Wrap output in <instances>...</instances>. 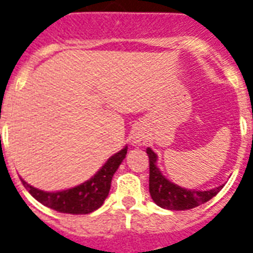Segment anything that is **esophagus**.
I'll return each instance as SVG.
<instances>
[{"label": "esophagus", "instance_id": "1", "mask_svg": "<svg viewBox=\"0 0 253 253\" xmlns=\"http://www.w3.org/2000/svg\"><path fill=\"white\" fill-rule=\"evenodd\" d=\"M145 136L144 134H142V133H136V134H133V138H132V142H133V145H138V146H140V145H142V144H145Z\"/></svg>", "mask_w": 253, "mask_h": 253}]
</instances>
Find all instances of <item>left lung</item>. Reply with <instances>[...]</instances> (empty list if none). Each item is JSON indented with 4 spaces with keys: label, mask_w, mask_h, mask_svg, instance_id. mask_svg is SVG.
I'll list each match as a JSON object with an SVG mask.
<instances>
[{
    "label": "left lung",
    "mask_w": 253,
    "mask_h": 253,
    "mask_svg": "<svg viewBox=\"0 0 253 253\" xmlns=\"http://www.w3.org/2000/svg\"><path fill=\"white\" fill-rule=\"evenodd\" d=\"M146 153L149 157V193L154 203L162 209L177 211L190 210L210 201L211 198H214L222 190L223 186L206 191L183 189L162 175L156 165L157 154L152 149H146Z\"/></svg>",
    "instance_id": "obj_1"
}]
</instances>
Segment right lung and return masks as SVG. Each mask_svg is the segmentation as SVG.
<instances>
[{"label":"right lung","instance_id":"1","mask_svg":"<svg viewBox=\"0 0 253 253\" xmlns=\"http://www.w3.org/2000/svg\"><path fill=\"white\" fill-rule=\"evenodd\" d=\"M126 150L128 148L125 146L119 153L113 154L91 179L72 189L48 193L35 189L23 179L22 183L37 201L52 210L64 214H89L92 211L97 210L104 203L105 198L108 197L113 174L116 173V170L125 158Z\"/></svg>","mask_w":253,"mask_h":253}]
</instances>
